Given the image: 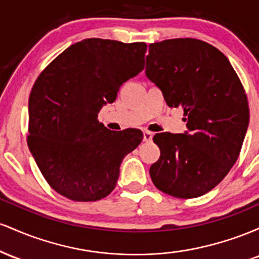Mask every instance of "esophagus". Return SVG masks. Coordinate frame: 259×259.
Segmentation results:
<instances>
[{
  "label": "esophagus",
  "instance_id": "1",
  "mask_svg": "<svg viewBox=\"0 0 259 259\" xmlns=\"http://www.w3.org/2000/svg\"><path fill=\"white\" fill-rule=\"evenodd\" d=\"M152 138H153V134L151 133V132H144V141H146V142H148V141H151V140H152Z\"/></svg>",
  "mask_w": 259,
  "mask_h": 259
}]
</instances>
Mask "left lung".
I'll use <instances>...</instances> for the list:
<instances>
[{"mask_svg": "<svg viewBox=\"0 0 259 259\" xmlns=\"http://www.w3.org/2000/svg\"><path fill=\"white\" fill-rule=\"evenodd\" d=\"M145 73L169 107H183L187 126L153 136L160 156L151 179L173 197H200L227 177L241 151L249 121L241 81L218 49L196 38L151 44Z\"/></svg>", "mask_w": 259, "mask_h": 259, "instance_id": "left-lung-1", "label": "left lung"}]
</instances>
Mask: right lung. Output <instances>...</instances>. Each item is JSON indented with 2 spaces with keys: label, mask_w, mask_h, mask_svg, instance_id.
Returning a JSON list of instances; mask_svg holds the SVG:
<instances>
[{
  "label": "right lung",
  "mask_w": 259,
  "mask_h": 259,
  "mask_svg": "<svg viewBox=\"0 0 259 259\" xmlns=\"http://www.w3.org/2000/svg\"><path fill=\"white\" fill-rule=\"evenodd\" d=\"M145 42L85 38L68 47L36 79L29 97V150L50 186L72 201L106 197L121 160L142 132H111L99 112L145 68Z\"/></svg>",
  "instance_id": "1"
}]
</instances>
